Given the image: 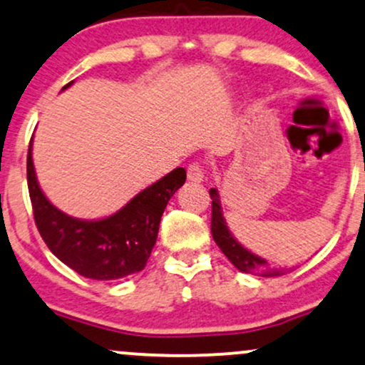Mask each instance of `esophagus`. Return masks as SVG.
Listing matches in <instances>:
<instances>
[{"label":"esophagus","mask_w":365,"mask_h":365,"mask_svg":"<svg viewBox=\"0 0 365 365\" xmlns=\"http://www.w3.org/2000/svg\"><path fill=\"white\" fill-rule=\"evenodd\" d=\"M187 177L190 182H195V183H200L205 180V170L204 166H202L199 161H194V163L188 165L187 168Z\"/></svg>","instance_id":"obj_1"}]
</instances>
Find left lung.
<instances>
[{
	"mask_svg": "<svg viewBox=\"0 0 365 365\" xmlns=\"http://www.w3.org/2000/svg\"><path fill=\"white\" fill-rule=\"evenodd\" d=\"M210 199H212V219H210V232H212V238L216 241V245L221 248V252L226 255L227 260H230L236 269L241 272H247V274L255 275H263V277H274V275H282L284 270H275L270 269L269 262L263 260V258L257 257L252 252H248L247 248H243L241 245L232 238V235L227 230L225 217H222L221 210V200H219V194L216 188H210L209 190Z\"/></svg>",
	"mask_w": 365,
	"mask_h": 365,
	"instance_id": "obj_1",
	"label": "left lung"
}]
</instances>
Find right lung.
Segmentation results:
<instances>
[{
    "instance_id": "right-lung-1",
    "label": "right lung",
    "mask_w": 365,
    "mask_h": 365,
    "mask_svg": "<svg viewBox=\"0 0 365 365\" xmlns=\"http://www.w3.org/2000/svg\"><path fill=\"white\" fill-rule=\"evenodd\" d=\"M185 168H175L139 192L113 216L100 221H81L61 212L42 194L32 163V140L29 146L27 183L35 226L51 252L88 279L115 280L146 267L163 210L175 192L185 183Z\"/></svg>"
}]
</instances>
